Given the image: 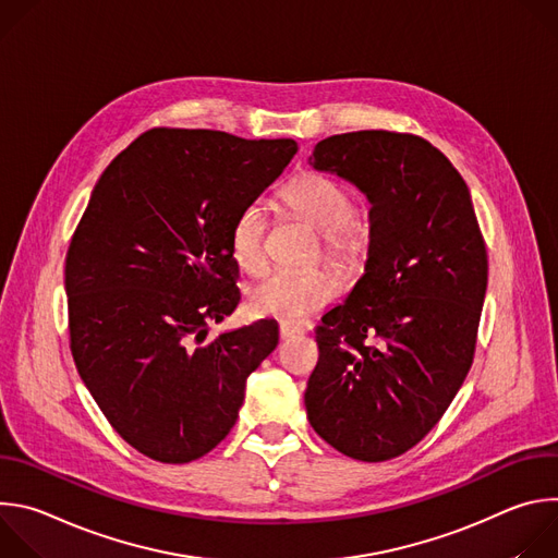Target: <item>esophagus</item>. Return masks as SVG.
Wrapping results in <instances>:
<instances>
[{
    "mask_svg": "<svg viewBox=\"0 0 558 558\" xmlns=\"http://www.w3.org/2000/svg\"><path fill=\"white\" fill-rule=\"evenodd\" d=\"M302 331L298 327H289V325H280V340H289V338H295L300 336Z\"/></svg>",
    "mask_w": 558,
    "mask_h": 558,
    "instance_id": "esophagus-1",
    "label": "esophagus"
}]
</instances>
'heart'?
<instances>
[{
  "label": "heart",
  "instance_id": "b5f03b06",
  "mask_svg": "<svg viewBox=\"0 0 558 558\" xmlns=\"http://www.w3.org/2000/svg\"><path fill=\"white\" fill-rule=\"evenodd\" d=\"M287 205L325 235V256L333 265L353 263L364 250V235L353 225L357 207L351 192L333 179L306 174L284 192ZM267 209L260 201L247 203L229 229V250L235 265L247 274L265 269ZM338 293V284L323 271H274L260 280L247 298L250 313L271 317L282 325H300L325 308Z\"/></svg>",
  "mask_w": 558,
  "mask_h": 558
}]
</instances>
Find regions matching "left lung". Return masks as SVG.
Wrapping results in <instances>:
<instances>
[{
  "label": "left lung",
  "instance_id": "1",
  "mask_svg": "<svg viewBox=\"0 0 558 558\" xmlns=\"http://www.w3.org/2000/svg\"><path fill=\"white\" fill-rule=\"evenodd\" d=\"M308 163L355 185L371 209L364 274L315 336L306 417L342 454L386 461L435 428L470 371L486 245L465 181L420 136L336 134Z\"/></svg>",
  "mask_w": 558,
  "mask_h": 558
}]
</instances>
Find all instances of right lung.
<instances>
[{"instance_id":"right-lung-1","label":"right lung","mask_w":558,"mask_h":558,"mask_svg":"<svg viewBox=\"0 0 558 558\" xmlns=\"http://www.w3.org/2000/svg\"><path fill=\"white\" fill-rule=\"evenodd\" d=\"M295 141L158 128L106 168L65 256L70 349L112 428L161 463L216 448L278 347L263 320L207 338L241 302L229 229Z\"/></svg>"}]
</instances>
